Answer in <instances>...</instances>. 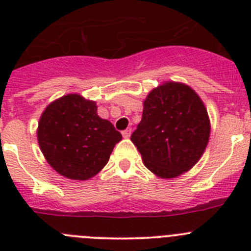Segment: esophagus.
<instances>
[{"mask_svg":"<svg viewBox=\"0 0 251 251\" xmlns=\"http://www.w3.org/2000/svg\"><path fill=\"white\" fill-rule=\"evenodd\" d=\"M130 133H132V129H130V128H128V129H126L122 132V136H123L124 138H129Z\"/></svg>","mask_w":251,"mask_h":251,"instance_id":"obj_1","label":"esophagus"}]
</instances>
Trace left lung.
<instances>
[{
	"label": "left lung",
	"mask_w": 251,
	"mask_h": 251,
	"mask_svg": "<svg viewBox=\"0 0 251 251\" xmlns=\"http://www.w3.org/2000/svg\"><path fill=\"white\" fill-rule=\"evenodd\" d=\"M207 110L191 86L166 81L143 101V114L130 141L146 167L159 178H175L191 170L210 138Z\"/></svg>",
	"instance_id": "obj_1"
}]
</instances>
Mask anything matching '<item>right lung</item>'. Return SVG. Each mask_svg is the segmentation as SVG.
<instances>
[{
	"mask_svg": "<svg viewBox=\"0 0 251 251\" xmlns=\"http://www.w3.org/2000/svg\"><path fill=\"white\" fill-rule=\"evenodd\" d=\"M97 103L66 94L49 104L37 127L40 150L57 174L85 181L103 170L122 134L100 118Z\"/></svg>",
	"mask_w": 251,
	"mask_h": 251,
	"instance_id": "obj_1",
	"label": "right lung"
}]
</instances>
